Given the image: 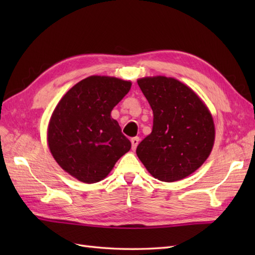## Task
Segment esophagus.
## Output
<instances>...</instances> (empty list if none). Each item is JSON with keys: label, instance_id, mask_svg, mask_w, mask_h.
Masks as SVG:
<instances>
[{"label": "esophagus", "instance_id": "obj_1", "mask_svg": "<svg viewBox=\"0 0 255 255\" xmlns=\"http://www.w3.org/2000/svg\"><path fill=\"white\" fill-rule=\"evenodd\" d=\"M139 137H133V138H131V149L132 150H136V148H137V145H138V143H139Z\"/></svg>", "mask_w": 255, "mask_h": 255}]
</instances>
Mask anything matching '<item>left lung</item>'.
Wrapping results in <instances>:
<instances>
[{
  "label": "left lung",
  "instance_id": "8db88e82",
  "mask_svg": "<svg viewBox=\"0 0 255 255\" xmlns=\"http://www.w3.org/2000/svg\"><path fill=\"white\" fill-rule=\"evenodd\" d=\"M138 85L153 112L152 131L138 144V158L158 180H182L211 152L213 117L194 91L175 79L143 78Z\"/></svg>",
  "mask_w": 255,
  "mask_h": 255
}]
</instances>
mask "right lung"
<instances>
[{
	"mask_svg": "<svg viewBox=\"0 0 255 255\" xmlns=\"http://www.w3.org/2000/svg\"><path fill=\"white\" fill-rule=\"evenodd\" d=\"M130 86L129 81L93 75L70 89L53 111L49 149L58 164L79 181H102L130 150V141L111 117Z\"/></svg>",
	"mask_w": 255,
	"mask_h": 255,
	"instance_id": "1",
	"label": "right lung"
}]
</instances>
